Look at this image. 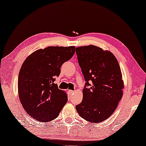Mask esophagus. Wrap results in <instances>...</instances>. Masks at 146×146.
<instances>
[{"mask_svg": "<svg viewBox=\"0 0 146 146\" xmlns=\"http://www.w3.org/2000/svg\"><path fill=\"white\" fill-rule=\"evenodd\" d=\"M74 93V90H68V94H69L70 95L73 94Z\"/></svg>", "mask_w": 146, "mask_h": 146, "instance_id": "obj_1", "label": "esophagus"}]
</instances>
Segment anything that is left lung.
<instances>
[{
  "label": "left lung",
  "instance_id": "left-lung-1",
  "mask_svg": "<svg viewBox=\"0 0 146 146\" xmlns=\"http://www.w3.org/2000/svg\"><path fill=\"white\" fill-rule=\"evenodd\" d=\"M78 64L86 82L82 101L76 109L92 123L104 121L113 113L123 96L120 67L111 52L94 45L76 48Z\"/></svg>",
  "mask_w": 146,
  "mask_h": 146
}]
</instances>
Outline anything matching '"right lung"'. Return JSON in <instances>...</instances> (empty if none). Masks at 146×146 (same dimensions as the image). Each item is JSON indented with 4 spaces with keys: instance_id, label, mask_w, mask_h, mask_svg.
Segmentation results:
<instances>
[{
    "instance_id": "right-lung-1",
    "label": "right lung",
    "mask_w": 146,
    "mask_h": 146,
    "mask_svg": "<svg viewBox=\"0 0 146 146\" xmlns=\"http://www.w3.org/2000/svg\"><path fill=\"white\" fill-rule=\"evenodd\" d=\"M75 46H48L29 56L20 70L19 96L27 113L38 121L46 122L58 116L67 103L65 92L54 83L60 67L73 56Z\"/></svg>"
}]
</instances>
